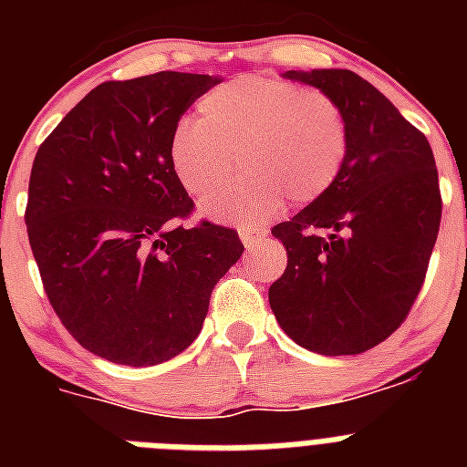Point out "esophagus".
I'll list each match as a JSON object with an SVG mask.
<instances>
[{"label": "esophagus", "instance_id": "1", "mask_svg": "<svg viewBox=\"0 0 467 467\" xmlns=\"http://www.w3.org/2000/svg\"><path fill=\"white\" fill-rule=\"evenodd\" d=\"M238 236H241L243 245H245L247 250H253V247H257V243H262L264 238H266V231L254 229V226H241V229H238Z\"/></svg>", "mask_w": 467, "mask_h": 467}]
</instances>
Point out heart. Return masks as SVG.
<instances>
[{
  "mask_svg": "<svg viewBox=\"0 0 467 467\" xmlns=\"http://www.w3.org/2000/svg\"><path fill=\"white\" fill-rule=\"evenodd\" d=\"M196 121L177 123L168 163L192 196L220 189L238 163L245 177L203 198L214 222L257 226L285 205H306L339 180L348 121L329 95L295 81L243 74L198 100Z\"/></svg>",
  "mask_w": 467,
  "mask_h": 467,
  "instance_id": "heart-1",
  "label": "heart"
}]
</instances>
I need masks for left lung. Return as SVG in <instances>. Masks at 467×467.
<instances>
[{
	"instance_id": "8db88e82",
	"label": "left lung",
	"mask_w": 467,
	"mask_h": 467,
	"mask_svg": "<svg viewBox=\"0 0 467 467\" xmlns=\"http://www.w3.org/2000/svg\"><path fill=\"white\" fill-rule=\"evenodd\" d=\"M329 95L348 121L339 180L271 229L287 269L269 287L283 332L320 356H358L410 313L440 231L442 198L431 142L350 69L283 74Z\"/></svg>"
}]
</instances>
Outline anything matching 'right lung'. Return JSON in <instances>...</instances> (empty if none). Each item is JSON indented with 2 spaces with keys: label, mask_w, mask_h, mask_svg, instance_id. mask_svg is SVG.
<instances>
[{
  "label": "right lung",
  "mask_w": 467,
  "mask_h": 467,
  "mask_svg": "<svg viewBox=\"0 0 467 467\" xmlns=\"http://www.w3.org/2000/svg\"><path fill=\"white\" fill-rule=\"evenodd\" d=\"M217 77L105 81L41 142L25 224L53 311L86 350L150 367L182 353L217 280L241 259L234 229L182 226L193 201L168 140Z\"/></svg>",
  "instance_id": "add662e5"
}]
</instances>
